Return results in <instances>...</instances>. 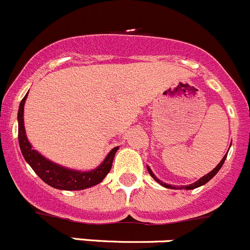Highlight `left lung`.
I'll return each instance as SVG.
<instances>
[{"label": "left lung", "mask_w": 250, "mask_h": 250, "mask_svg": "<svg viewBox=\"0 0 250 250\" xmlns=\"http://www.w3.org/2000/svg\"><path fill=\"white\" fill-rule=\"evenodd\" d=\"M226 156H227V154L225 155V156H224V159H222L221 161H220V164L217 165V166L215 167V168L212 169L211 172H209V173H208V174H205L204 177H202V178H200L199 181H197V182H195V183H193V184H189V186H182V187H178L179 189H188V190H189V189H194V188H198V187H200V186H203V184L208 183V182H209L210 179H211L212 177H214L215 174H216L217 172H219V169L221 168V167H222V165H224V162H225V160H226ZM147 171H149L150 176H151L152 178H154L155 181L157 182V183H160V184H161V186L166 187V188H174V187L169 186V184H166V183H162V182L160 181V179H157V178H156V176H155V174L152 173V171H151V169L149 168V167H147Z\"/></svg>", "instance_id": "8db88e82"}]
</instances>
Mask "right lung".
Here are the masks:
<instances>
[{
  "label": "right lung",
  "instance_id": "obj_1",
  "mask_svg": "<svg viewBox=\"0 0 250 250\" xmlns=\"http://www.w3.org/2000/svg\"><path fill=\"white\" fill-rule=\"evenodd\" d=\"M26 95L21 101L18 110V140L24 159L30 165L31 168L35 171V173L48 186L62 190H81L100 183L105 178L106 174L110 172L111 167H112L113 157H115L118 147H113L110 154L104 160L103 164L98 168L89 172L74 171V169H68L66 167L53 164L50 160L41 156L36 150H34L30 143L26 139L23 120L24 103H25Z\"/></svg>",
  "mask_w": 250,
  "mask_h": 250
}]
</instances>
